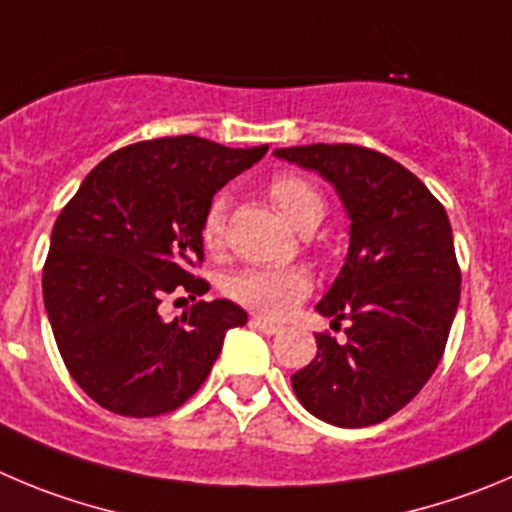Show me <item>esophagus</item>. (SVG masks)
Instances as JSON below:
<instances>
[{"instance_id": "1", "label": "esophagus", "mask_w": 512, "mask_h": 512, "mask_svg": "<svg viewBox=\"0 0 512 512\" xmlns=\"http://www.w3.org/2000/svg\"><path fill=\"white\" fill-rule=\"evenodd\" d=\"M250 326L257 328V331H260V333H265V336H278V333L283 331V326L267 321V318H260V315H252Z\"/></svg>"}]
</instances>
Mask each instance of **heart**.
Listing matches in <instances>:
<instances>
[{
    "label": "heart",
    "mask_w": 512,
    "mask_h": 512,
    "mask_svg": "<svg viewBox=\"0 0 512 512\" xmlns=\"http://www.w3.org/2000/svg\"><path fill=\"white\" fill-rule=\"evenodd\" d=\"M270 199L293 227H315L326 212L321 191L315 189L303 176L283 174L270 181ZM202 242L209 252L222 250L224 242V202L214 199L202 219ZM313 283L303 267H245L232 272L224 280V293L234 303L245 305L260 315L283 318L295 308Z\"/></svg>",
    "instance_id": "b5f03b06"
}]
</instances>
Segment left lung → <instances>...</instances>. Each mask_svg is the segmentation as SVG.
<instances>
[{"label": "left lung", "instance_id": "obj_1", "mask_svg": "<svg viewBox=\"0 0 512 512\" xmlns=\"http://www.w3.org/2000/svg\"><path fill=\"white\" fill-rule=\"evenodd\" d=\"M318 171L351 219L348 255L315 310L348 323L346 338L318 333V353L290 376L313 417L371 427L407 407L442 358L457 305L460 265L442 204L409 169L353 143L275 148Z\"/></svg>", "mask_w": 512, "mask_h": 512}]
</instances>
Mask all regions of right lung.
<instances>
[{
	"instance_id": "1",
	"label": "right lung",
	"mask_w": 512,
	"mask_h": 512,
	"mask_svg": "<svg viewBox=\"0 0 512 512\" xmlns=\"http://www.w3.org/2000/svg\"><path fill=\"white\" fill-rule=\"evenodd\" d=\"M267 154L199 136L118 148L65 204L50 237L42 295L55 343L75 384L121 417H159L189 399L212 371L229 328L247 313L232 300H197L166 323L171 293L209 290L202 219L214 194Z\"/></svg>"
}]
</instances>
